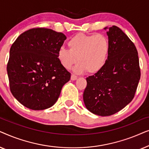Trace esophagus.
<instances>
[{"label":"esophagus","mask_w":149,"mask_h":149,"mask_svg":"<svg viewBox=\"0 0 149 149\" xmlns=\"http://www.w3.org/2000/svg\"><path fill=\"white\" fill-rule=\"evenodd\" d=\"M77 77H78L74 74H72V75H71V79H72V80H76V79H77Z\"/></svg>","instance_id":"obj_1"}]
</instances>
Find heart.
Instances as JSON below:
<instances>
[{
	"label": "heart",
	"instance_id": "1",
	"mask_svg": "<svg viewBox=\"0 0 149 149\" xmlns=\"http://www.w3.org/2000/svg\"><path fill=\"white\" fill-rule=\"evenodd\" d=\"M68 45L69 49L60 48L57 56L60 64L67 70L78 60L74 72L87 70L90 73L97 72L105 66L109 58L110 43L103 34H76L69 39Z\"/></svg>",
	"mask_w": 149,
	"mask_h": 149
}]
</instances>
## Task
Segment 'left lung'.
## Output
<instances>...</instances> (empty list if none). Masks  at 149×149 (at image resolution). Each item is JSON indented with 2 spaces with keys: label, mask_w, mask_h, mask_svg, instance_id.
I'll use <instances>...</instances> for the list:
<instances>
[{
  "label": "left lung",
  "mask_w": 149,
  "mask_h": 149,
  "mask_svg": "<svg viewBox=\"0 0 149 149\" xmlns=\"http://www.w3.org/2000/svg\"><path fill=\"white\" fill-rule=\"evenodd\" d=\"M107 35L109 58L100 70L87 77L83 93L85 107L100 116L112 115L127 106L135 95L140 79L139 58L134 42L116 26L109 28Z\"/></svg>",
  "instance_id": "left-lung-1"
}]
</instances>
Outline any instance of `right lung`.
Returning <instances> with one entry per match:
<instances>
[{
	"mask_svg": "<svg viewBox=\"0 0 149 149\" xmlns=\"http://www.w3.org/2000/svg\"><path fill=\"white\" fill-rule=\"evenodd\" d=\"M66 39L62 32L34 28L12 44L7 66L10 90L24 107L44 110L58 100L71 75L57 57Z\"/></svg>",
	"mask_w": 149,
	"mask_h": 149,
	"instance_id": "1",
	"label": "right lung"
}]
</instances>
